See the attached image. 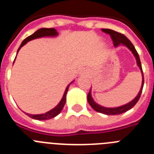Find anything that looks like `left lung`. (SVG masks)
Instances as JSON below:
<instances>
[{
	"instance_id": "1",
	"label": "left lung",
	"mask_w": 154,
	"mask_h": 154,
	"mask_svg": "<svg viewBox=\"0 0 154 154\" xmlns=\"http://www.w3.org/2000/svg\"><path fill=\"white\" fill-rule=\"evenodd\" d=\"M102 31L105 33L109 34L112 38V42H113V45L115 47L118 46L119 45L122 44L126 45V47L130 50V51L133 52V54L135 56L136 59H137V65L139 66L140 69L141 70V72H142V76H143V81H142V85H141V89L139 92L138 95L137 96V97L135 99L132 100L131 102H130L127 104L124 105V106H122L116 107V108H106V107L101 106H99V104H97L96 103H95V101L93 100V99L92 98V96H91V89L89 90V92L88 93V96H87V99H88V102H89V105H90L92 108L94 110H96V112H101V113L103 114H106V115H119V114L123 113V112H126L129 109L133 108L137 103L138 102V100L140 99L141 96V93H142L143 88V84H144V77H143V69H142V65H141L140 59V57H139L138 53H137V50H136L135 47L133 46V45L132 44L131 42H130L129 39L125 36L123 34L119 33L117 31H115L111 29H106V28H103Z\"/></svg>"
}]
</instances>
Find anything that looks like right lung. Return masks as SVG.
Returning <instances> with one entry per match:
<instances>
[{"label":"right lung","instance_id":"1","mask_svg":"<svg viewBox=\"0 0 154 154\" xmlns=\"http://www.w3.org/2000/svg\"><path fill=\"white\" fill-rule=\"evenodd\" d=\"M57 35H58V32H57V31L55 29V28H41V29H38V31H35V33L32 34V35H30V36L27 37L23 41L22 43H21V45H20V47H19V48L17 49V52H18V51L20 50V48L26 44L27 42H29V41L33 40V39H35V38H42V37L56 36ZM70 84L66 87L65 92H64L63 96H62V100H61L60 103H58L55 108L52 109L50 110V111H48V112L43 114L32 115V114L26 113V115H28L29 117L32 118V119H38V120H46V119H51V118H54L55 116H56L57 115H58V114L60 113L61 111H62V109H63L64 106H65V102H66V94H67L68 90H69V85H70Z\"/></svg>","mask_w":154,"mask_h":154}]
</instances>
